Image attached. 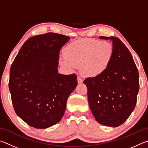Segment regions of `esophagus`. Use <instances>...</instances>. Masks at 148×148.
Here are the masks:
<instances>
[{"mask_svg": "<svg viewBox=\"0 0 148 148\" xmlns=\"http://www.w3.org/2000/svg\"><path fill=\"white\" fill-rule=\"evenodd\" d=\"M82 82H83V80H82V79L81 78V77H77V82H78L79 84L82 83Z\"/></svg>", "mask_w": 148, "mask_h": 148, "instance_id": "34e87169", "label": "esophagus"}]
</instances>
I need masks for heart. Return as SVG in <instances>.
<instances>
[{"label":"heart","mask_w":148,"mask_h":148,"mask_svg":"<svg viewBox=\"0 0 148 148\" xmlns=\"http://www.w3.org/2000/svg\"><path fill=\"white\" fill-rule=\"evenodd\" d=\"M64 54L66 58L60 59L62 66L70 71L81 66L84 75L94 77L101 75L108 68L112 58L113 47L107 41L86 39L67 46Z\"/></svg>","instance_id":"obj_1"}]
</instances>
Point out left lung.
I'll use <instances>...</instances> for the list:
<instances>
[{
  "instance_id": "1",
  "label": "left lung",
  "mask_w": 148,
  "mask_h": 148,
  "mask_svg": "<svg viewBox=\"0 0 148 148\" xmlns=\"http://www.w3.org/2000/svg\"><path fill=\"white\" fill-rule=\"evenodd\" d=\"M112 42L113 55L107 70L84 81L89 106L94 118L103 125L116 127L134 110L139 90V75L131 54L117 37H103Z\"/></svg>"
}]
</instances>
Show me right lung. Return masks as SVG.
Here are the masks:
<instances>
[{
	"instance_id": "obj_1",
	"label": "right lung",
	"mask_w": 148,
	"mask_h": 148,
	"mask_svg": "<svg viewBox=\"0 0 148 148\" xmlns=\"http://www.w3.org/2000/svg\"><path fill=\"white\" fill-rule=\"evenodd\" d=\"M69 39L55 33L31 37L12 64L9 89L15 112L33 127L58 123L77 86L75 74L62 75L58 70L60 51Z\"/></svg>"
}]
</instances>
